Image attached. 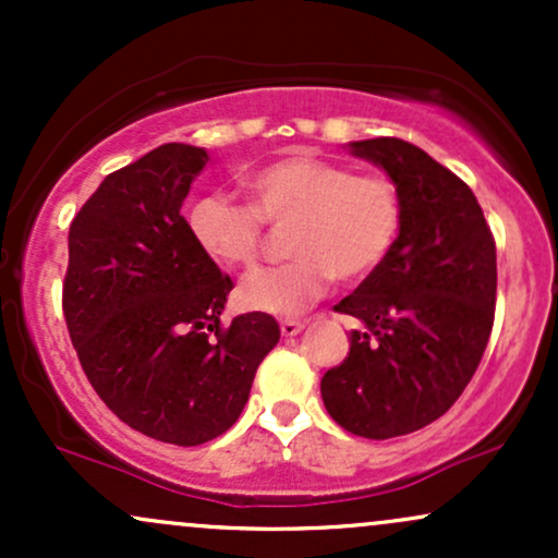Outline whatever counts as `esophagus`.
I'll list each match as a JSON object with an SVG mask.
<instances>
[{
    "label": "esophagus",
    "instance_id": "esophagus-1",
    "mask_svg": "<svg viewBox=\"0 0 558 558\" xmlns=\"http://www.w3.org/2000/svg\"><path fill=\"white\" fill-rule=\"evenodd\" d=\"M301 330H304V323H301V319H283V323H280V332H283L286 338L299 336Z\"/></svg>",
    "mask_w": 558,
    "mask_h": 558
}]
</instances>
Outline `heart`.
Segmentation results:
<instances>
[{"instance_id":"b5f03b06","label":"heart","mask_w":558,"mask_h":558,"mask_svg":"<svg viewBox=\"0 0 558 558\" xmlns=\"http://www.w3.org/2000/svg\"><path fill=\"white\" fill-rule=\"evenodd\" d=\"M248 204L202 196L185 213L198 252L226 270H252L265 226L288 228L291 262L243 280L241 304L299 315L328 293L332 278L356 283L380 270L401 230V194L380 172H354L319 157H286L243 178Z\"/></svg>"}]
</instances>
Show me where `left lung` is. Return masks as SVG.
<instances>
[{
	"label": "left lung",
	"mask_w": 558,
	"mask_h": 558,
	"mask_svg": "<svg viewBox=\"0 0 558 558\" xmlns=\"http://www.w3.org/2000/svg\"><path fill=\"white\" fill-rule=\"evenodd\" d=\"M401 194V230L380 270L332 310L362 319L325 373L343 430L386 440L430 425L475 375L496 315V241L462 178L401 138L351 141Z\"/></svg>",
	"instance_id": "obj_1"
}]
</instances>
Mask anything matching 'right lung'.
Masks as SVG:
<instances>
[{
  "label": "right lung",
  "instance_id": "add662e5",
  "mask_svg": "<svg viewBox=\"0 0 558 558\" xmlns=\"http://www.w3.org/2000/svg\"><path fill=\"white\" fill-rule=\"evenodd\" d=\"M207 162L198 146H157L110 172L68 233L62 312L83 373L128 427L175 446L207 444L239 420L280 338L265 312L222 328L233 280L181 215Z\"/></svg>",
  "mask_w": 558,
  "mask_h": 558
}]
</instances>
